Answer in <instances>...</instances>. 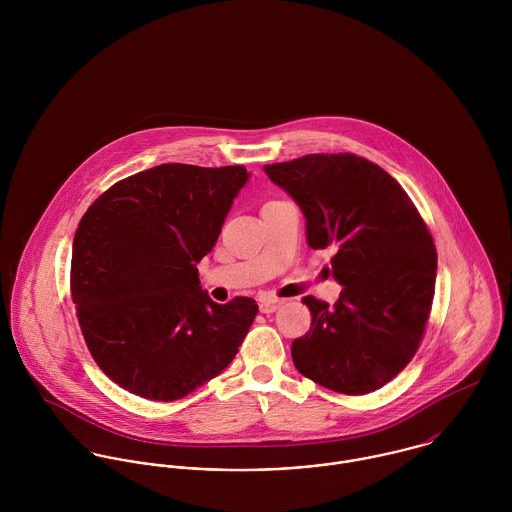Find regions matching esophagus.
I'll use <instances>...</instances> for the list:
<instances>
[{
  "instance_id": "esophagus-1",
  "label": "esophagus",
  "mask_w": 512,
  "mask_h": 512,
  "mask_svg": "<svg viewBox=\"0 0 512 512\" xmlns=\"http://www.w3.org/2000/svg\"><path fill=\"white\" fill-rule=\"evenodd\" d=\"M280 305H282V299H270V297H268V299H262V301H260V311H262V313H274Z\"/></svg>"
}]
</instances>
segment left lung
Instances as JSON below:
<instances>
[{
    "mask_svg": "<svg viewBox=\"0 0 512 512\" xmlns=\"http://www.w3.org/2000/svg\"><path fill=\"white\" fill-rule=\"evenodd\" d=\"M299 205L307 244L333 246L335 305L303 297L311 329L293 339L295 368L351 396L368 394L408 365L430 317L438 252L418 209L382 167L355 153H311L264 165Z\"/></svg>",
    "mask_w": 512,
    "mask_h": 512,
    "instance_id": "1",
    "label": "left lung"
}]
</instances>
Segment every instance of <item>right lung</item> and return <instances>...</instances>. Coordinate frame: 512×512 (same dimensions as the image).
Instances as JSON below:
<instances>
[{
  "label": "right lung",
  "mask_w": 512,
  "mask_h": 512,
  "mask_svg": "<svg viewBox=\"0 0 512 512\" xmlns=\"http://www.w3.org/2000/svg\"><path fill=\"white\" fill-rule=\"evenodd\" d=\"M246 181L242 165L163 163L114 183L78 222L76 317L92 359L124 390L179 400L236 357L258 305L215 303L197 264Z\"/></svg>",
  "instance_id": "1"
}]
</instances>
